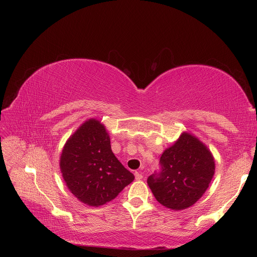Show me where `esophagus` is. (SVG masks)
Segmentation results:
<instances>
[{"label":"esophagus","mask_w":257,"mask_h":257,"mask_svg":"<svg viewBox=\"0 0 257 257\" xmlns=\"http://www.w3.org/2000/svg\"><path fill=\"white\" fill-rule=\"evenodd\" d=\"M134 176H136L137 180H141L143 178V175H142L141 172H136V173H134Z\"/></svg>","instance_id":"obj_1"}]
</instances>
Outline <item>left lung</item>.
<instances>
[{
    "label": "left lung",
    "instance_id": "obj_1",
    "mask_svg": "<svg viewBox=\"0 0 257 257\" xmlns=\"http://www.w3.org/2000/svg\"><path fill=\"white\" fill-rule=\"evenodd\" d=\"M160 172L148 177V185L160 204L173 210L194 205L203 196L213 177L214 159L207 147L183 132L165 150Z\"/></svg>",
    "mask_w": 257,
    "mask_h": 257
}]
</instances>
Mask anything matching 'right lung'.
<instances>
[{
	"label": "right lung",
	"mask_w": 257,
	"mask_h": 257,
	"mask_svg": "<svg viewBox=\"0 0 257 257\" xmlns=\"http://www.w3.org/2000/svg\"><path fill=\"white\" fill-rule=\"evenodd\" d=\"M59 166L70 192L89 206L106 204L134 180L112 153L109 134L96 118L86 120L67 140Z\"/></svg>",
	"instance_id": "right-lung-1"
}]
</instances>
